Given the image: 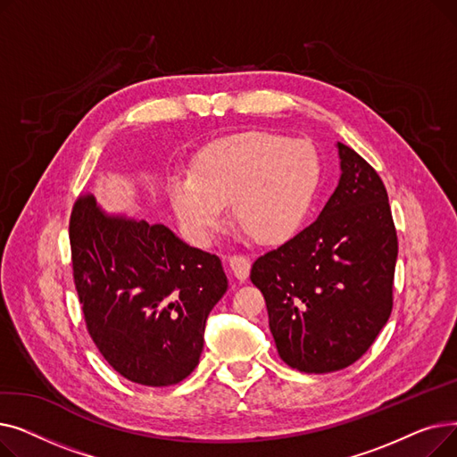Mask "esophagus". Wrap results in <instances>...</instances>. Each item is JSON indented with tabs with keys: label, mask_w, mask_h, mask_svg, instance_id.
Listing matches in <instances>:
<instances>
[{
	"label": "esophagus",
	"mask_w": 457,
	"mask_h": 457,
	"mask_svg": "<svg viewBox=\"0 0 457 457\" xmlns=\"http://www.w3.org/2000/svg\"><path fill=\"white\" fill-rule=\"evenodd\" d=\"M228 265H229L233 276L238 281H245L250 276L252 262H250V259L246 255H231V257H228Z\"/></svg>",
	"instance_id": "34e87169"
}]
</instances>
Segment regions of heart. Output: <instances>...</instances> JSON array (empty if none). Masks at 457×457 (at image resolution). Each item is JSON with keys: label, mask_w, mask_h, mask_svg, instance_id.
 <instances>
[{"label": "heart", "mask_w": 457, "mask_h": 457, "mask_svg": "<svg viewBox=\"0 0 457 457\" xmlns=\"http://www.w3.org/2000/svg\"><path fill=\"white\" fill-rule=\"evenodd\" d=\"M320 159L311 144L265 131L233 135L205 148L192 174L168 183L179 222L207 245L231 205L233 220L255 241L279 245L300 229L320 185Z\"/></svg>", "instance_id": "heart-1"}]
</instances>
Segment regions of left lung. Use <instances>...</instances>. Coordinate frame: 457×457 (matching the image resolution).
Returning <instances> with one entry per match:
<instances>
[{
	"instance_id": "1",
	"label": "left lung",
	"mask_w": 457,
	"mask_h": 457,
	"mask_svg": "<svg viewBox=\"0 0 457 457\" xmlns=\"http://www.w3.org/2000/svg\"><path fill=\"white\" fill-rule=\"evenodd\" d=\"M337 150L341 179L319 219L250 272L279 357L307 374L355 363L393 311L398 238L386 185L352 148Z\"/></svg>"
}]
</instances>
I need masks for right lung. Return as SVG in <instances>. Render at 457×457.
Returning <instances> with one entry per match:
<instances>
[{"label":"right lung","mask_w":457,"mask_h":457,"mask_svg":"<svg viewBox=\"0 0 457 457\" xmlns=\"http://www.w3.org/2000/svg\"><path fill=\"white\" fill-rule=\"evenodd\" d=\"M70 248L87 329L120 376L166 387L196 369L205 320L228 291L219 257L162 224L105 214L92 195L71 209Z\"/></svg>","instance_id":"add662e5"}]
</instances>
